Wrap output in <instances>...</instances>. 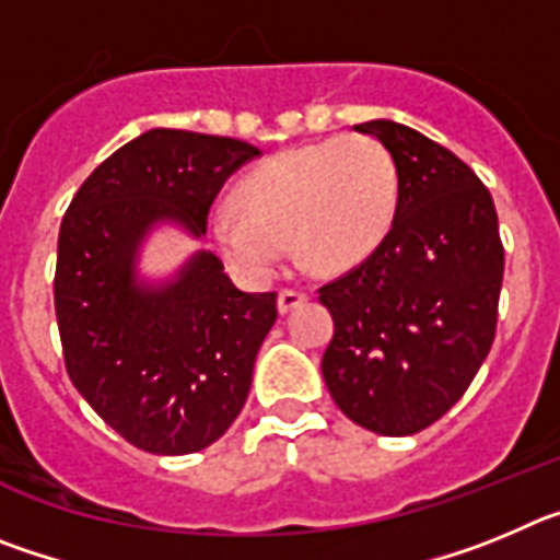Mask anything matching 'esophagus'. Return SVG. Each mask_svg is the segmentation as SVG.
I'll return each instance as SVG.
<instances>
[{"label": "esophagus", "instance_id": "obj_1", "mask_svg": "<svg viewBox=\"0 0 560 560\" xmlns=\"http://www.w3.org/2000/svg\"><path fill=\"white\" fill-rule=\"evenodd\" d=\"M305 303V294L303 291H291V289H283L280 294H277V311L280 314H291L294 308H300V305Z\"/></svg>", "mask_w": 560, "mask_h": 560}]
</instances>
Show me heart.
I'll use <instances>...</instances> for the list:
<instances>
[{
  "label": "heart",
  "instance_id": "heart-1",
  "mask_svg": "<svg viewBox=\"0 0 560 560\" xmlns=\"http://www.w3.org/2000/svg\"><path fill=\"white\" fill-rule=\"evenodd\" d=\"M398 167L373 137H330L285 148L232 187V212L210 219L221 260L246 283H266L285 244L311 275H345L389 235Z\"/></svg>",
  "mask_w": 560,
  "mask_h": 560
}]
</instances>
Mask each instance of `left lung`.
Returning a JSON list of instances; mask_svg holds the SVG:
<instances>
[{"label": "left lung", "mask_w": 560, "mask_h": 560, "mask_svg": "<svg viewBox=\"0 0 560 560\" xmlns=\"http://www.w3.org/2000/svg\"><path fill=\"white\" fill-rule=\"evenodd\" d=\"M353 128L393 153L398 210L384 244L319 289L334 316L323 375L353 423L404 438L443 418L482 368L504 249L491 192L459 156L404 122Z\"/></svg>", "instance_id": "1"}]
</instances>
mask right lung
I'll use <instances>...</instances> for the list:
<instances>
[{
	"mask_svg": "<svg viewBox=\"0 0 560 560\" xmlns=\"http://www.w3.org/2000/svg\"><path fill=\"white\" fill-rule=\"evenodd\" d=\"M260 153L232 137L151 128L92 171L61 221L56 316L67 373L142 452H201L246 404L277 319L275 291H241L210 249L165 277L140 264L162 226L201 241L212 199Z\"/></svg>",
	"mask_w": 560,
	"mask_h": 560,
	"instance_id": "right-lung-1",
	"label": "right lung"
}]
</instances>
